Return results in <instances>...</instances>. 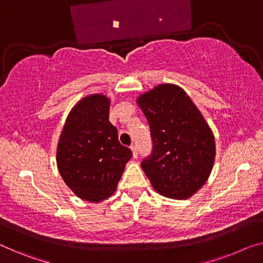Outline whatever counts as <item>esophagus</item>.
I'll return each mask as SVG.
<instances>
[{"label": "esophagus", "instance_id": "obj_1", "mask_svg": "<svg viewBox=\"0 0 263 263\" xmlns=\"http://www.w3.org/2000/svg\"><path fill=\"white\" fill-rule=\"evenodd\" d=\"M131 150L133 154V158H137V157H138V147H137L136 145H131Z\"/></svg>", "mask_w": 263, "mask_h": 263}]
</instances>
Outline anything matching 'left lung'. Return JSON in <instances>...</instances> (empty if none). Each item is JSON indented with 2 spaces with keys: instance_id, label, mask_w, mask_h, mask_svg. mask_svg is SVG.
Wrapping results in <instances>:
<instances>
[{
  "instance_id": "obj_1",
  "label": "left lung",
  "mask_w": 263,
  "mask_h": 263,
  "mask_svg": "<svg viewBox=\"0 0 263 263\" xmlns=\"http://www.w3.org/2000/svg\"><path fill=\"white\" fill-rule=\"evenodd\" d=\"M150 125L152 151L142 167L157 193L185 199L206 182L215 160V138L189 96L171 84L137 99Z\"/></svg>"
}]
</instances>
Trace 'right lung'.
Instances as JSON below:
<instances>
[{"label":"right lung","instance_id":"right-lung-1","mask_svg":"<svg viewBox=\"0 0 263 263\" xmlns=\"http://www.w3.org/2000/svg\"><path fill=\"white\" fill-rule=\"evenodd\" d=\"M109 99L92 94L69 112L58 144L62 179L78 197L100 202L113 195L132 151L119 143L108 120Z\"/></svg>","mask_w":263,"mask_h":263}]
</instances>
